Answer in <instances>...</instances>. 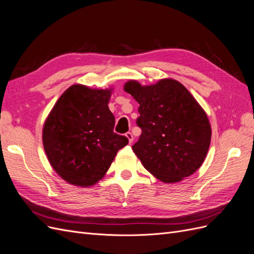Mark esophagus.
<instances>
[{
    "label": "esophagus",
    "mask_w": 254,
    "mask_h": 254,
    "mask_svg": "<svg viewBox=\"0 0 254 254\" xmlns=\"http://www.w3.org/2000/svg\"><path fill=\"white\" fill-rule=\"evenodd\" d=\"M126 136H127V138L128 139V142L130 143V142H132L133 140H134V137H133V134L132 133H130V132H127V134H126Z\"/></svg>",
    "instance_id": "obj_1"
}]
</instances>
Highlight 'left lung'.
<instances>
[{
    "instance_id": "1",
    "label": "left lung",
    "mask_w": 254,
    "mask_h": 254,
    "mask_svg": "<svg viewBox=\"0 0 254 254\" xmlns=\"http://www.w3.org/2000/svg\"><path fill=\"white\" fill-rule=\"evenodd\" d=\"M125 91L139 103L136 124L142 132L132 149L143 167L166 184L197 171L209 150L211 126L190 92L173 79L145 86L130 80Z\"/></svg>"
}]
</instances>
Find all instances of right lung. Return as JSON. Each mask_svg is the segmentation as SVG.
Wrapping results in <instances>:
<instances>
[{"mask_svg":"<svg viewBox=\"0 0 254 254\" xmlns=\"http://www.w3.org/2000/svg\"><path fill=\"white\" fill-rule=\"evenodd\" d=\"M112 89L73 84L54 105L43 127L48 161L70 185L91 187L105 175L117 152L128 143L114 133L109 109Z\"/></svg>","mask_w":254,"mask_h":254,"instance_id":"1","label":"right lung"}]
</instances>
